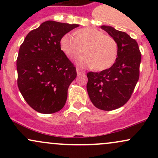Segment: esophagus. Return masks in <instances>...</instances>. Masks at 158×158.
<instances>
[{
	"mask_svg": "<svg viewBox=\"0 0 158 158\" xmlns=\"http://www.w3.org/2000/svg\"><path fill=\"white\" fill-rule=\"evenodd\" d=\"M77 74L78 75H79V74H81V73H84L85 72L83 71L82 70H81L80 68H77Z\"/></svg>",
	"mask_w": 158,
	"mask_h": 158,
	"instance_id": "esophagus-1",
	"label": "esophagus"
}]
</instances>
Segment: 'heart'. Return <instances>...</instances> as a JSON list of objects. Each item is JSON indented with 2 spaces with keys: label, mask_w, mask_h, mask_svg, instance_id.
Listing matches in <instances>:
<instances>
[{
  "label": "heart",
  "mask_w": 158,
  "mask_h": 158,
  "mask_svg": "<svg viewBox=\"0 0 158 158\" xmlns=\"http://www.w3.org/2000/svg\"><path fill=\"white\" fill-rule=\"evenodd\" d=\"M75 35L66 33L60 39L61 50L68 58L79 57L84 53L85 48L88 55L78 59L79 64L102 70L114 64L118 48L114 38L94 27L79 29Z\"/></svg>",
  "instance_id": "1"
}]
</instances>
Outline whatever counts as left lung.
<instances>
[{"mask_svg": "<svg viewBox=\"0 0 158 158\" xmlns=\"http://www.w3.org/2000/svg\"><path fill=\"white\" fill-rule=\"evenodd\" d=\"M101 29L116 41L118 55L110 68L87 73V90L94 106L112 110L124 106L131 97L139 79L141 54L137 41L125 32L105 25Z\"/></svg>", "mask_w": 158, "mask_h": 158, "instance_id": "8db88e82", "label": "left lung"}]
</instances>
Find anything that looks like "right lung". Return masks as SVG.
Masks as SVG:
<instances>
[{
	"mask_svg": "<svg viewBox=\"0 0 158 158\" xmlns=\"http://www.w3.org/2000/svg\"><path fill=\"white\" fill-rule=\"evenodd\" d=\"M79 24L47 21L27 34L17 59L18 86L23 99L41 114L64 106L76 68L60 48V39Z\"/></svg>",
	"mask_w": 158,
	"mask_h": 158,
	"instance_id": "obj_1",
	"label": "right lung"
}]
</instances>
